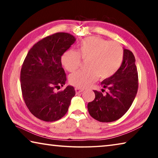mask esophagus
Masks as SVG:
<instances>
[{"label": "esophagus", "mask_w": 158, "mask_h": 158, "mask_svg": "<svg viewBox=\"0 0 158 158\" xmlns=\"http://www.w3.org/2000/svg\"><path fill=\"white\" fill-rule=\"evenodd\" d=\"M75 91H76V93L77 94H78V93H80L84 91V89H79V88H76L75 89Z\"/></svg>", "instance_id": "34e87169"}]
</instances>
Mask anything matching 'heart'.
Returning a JSON list of instances; mask_svg holds the SVG:
<instances>
[{"label":"heart","instance_id":"heart-1","mask_svg":"<svg viewBox=\"0 0 158 158\" xmlns=\"http://www.w3.org/2000/svg\"><path fill=\"white\" fill-rule=\"evenodd\" d=\"M81 58L87 60L84 70L69 77V81L80 89L89 87L97 80L110 78L118 70L123 59V49L116 42L99 37L84 39L78 45V52L68 50L61 56V63L68 72H74L81 65Z\"/></svg>","mask_w":158,"mask_h":158}]
</instances>
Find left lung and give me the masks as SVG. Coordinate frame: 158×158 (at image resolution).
<instances>
[{"label":"left lung","mask_w":158,"mask_h":158,"mask_svg":"<svg viewBox=\"0 0 158 158\" xmlns=\"http://www.w3.org/2000/svg\"><path fill=\"white\" fill-rule=\"evenodd\" d=\"M101 85L108 92L103 95L93 90L95 98L88 104V110L100 122L116 121L130 109L137 93L138 73L132 52L123 48V59L118 70L110 78L103 80Z\"/></svg>","instance_id":"8db88e82"}]
</instances>
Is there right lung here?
<instances>
[{
  "label": "right lung",
  "instance_id": "obj_1",
  "mask_svg": "<svg viewBox=\"0 0 158 158\" xmlns=\"http://www.w3.org/2000/svg\"><path fill=\"white\" fill-rule=\"evenodd\" d=\"M75 41V37L67 33L52 35L34 44L23 61L20 75L23 100L31 114L42 121L60 119L75 95L72 85L62 91L54 90L65 84L61 56Z\"/></svg>",
  "mask_w": 158,
  "mask_h": 158
}]
</instances>
